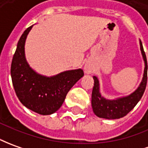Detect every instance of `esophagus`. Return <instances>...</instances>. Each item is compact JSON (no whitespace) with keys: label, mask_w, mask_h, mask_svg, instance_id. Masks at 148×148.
Instances as JSON below:
<instances>
[{"label":"esophagus","mask_w":148,"mask_h":148,"mask_svg":"<svg viewBox=\"0 0 148 148\" xmlns=\"http://www.w3.org/2000/svg\"><path fill=\"white\" fill-rule=\"evenodd\" d=\"M84 72L88 73V74L92 72V68L88 64H85V66H84Z\"/></svg>","instance_id":"esophagus-1"}]
</instances>
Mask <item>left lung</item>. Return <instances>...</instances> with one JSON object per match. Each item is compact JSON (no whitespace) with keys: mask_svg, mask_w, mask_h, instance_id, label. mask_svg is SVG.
Segmentation results:
<instances>
[{"mask_svg":"<svg viewBox=\"0 0 148 148\" xmlns=\"http://www.w3.org/2000/svg\"><path fill=\"white\" fill-rule=\"evenodd\" d=\"M139 44L145 68L141 83L138 88L131 94L114 100L106 99L101 95L99 80L97 76H93L94 85L92 92V107L94 114L97 117L106 119H118L123 118L132 110L139 101V100L141 99L145 91L147 81V62L146 55L143 47L142 42L139 41Z\"/></svg>","mask_w":148,"mask_h":148,"instance_id":"left-lung-1","label":"left lung"}]
</instances>
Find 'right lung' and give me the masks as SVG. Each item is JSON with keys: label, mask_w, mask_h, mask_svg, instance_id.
I'll return each mask as SVG.
<instances>
[{"label": "right lung", "mask_w": 148, "mask_h": 148, "mask_svg": "<svg viewBox=\"0 0 148 148\" xmlns=\"http://www.w3.org/2000/svg\"><path fill=\"white\" fill-rule=\"evenodd\" d=\"M33 25L23 32L11 64V77L15 92L23 106L42 115L56 112L68 91L84 76L82 69L60 72L47 77L29 67L25 56V42Z\"/></svg>", "instance_id": "1"}]
</instances>
